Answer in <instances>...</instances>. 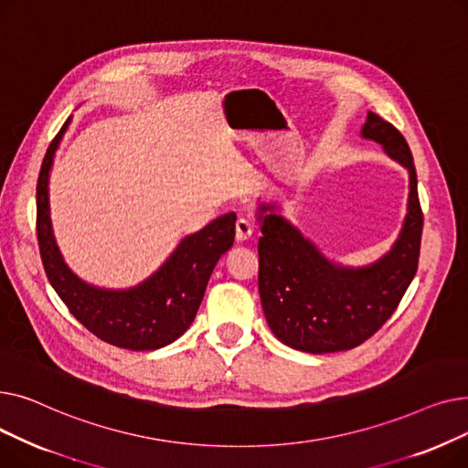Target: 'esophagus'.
Instances as JSON below:
<instances>
[{
    "instance_id": "obj_1",
    "label": "esophagus",
    "mask_w": 468,
    "mask_h": 468,
    "mask_svg": "<svg viewBox=\"0 0 468 468\" xmlns=\"http://www.w3.org/2000/svg\"><path fill=\"white\" fill-rule=\"evenodd\" d=\"M254 233V228L249 219L244 218H239L237 219V226H235V239L237 242H247Z\"/></svg>"
}]
</instances>
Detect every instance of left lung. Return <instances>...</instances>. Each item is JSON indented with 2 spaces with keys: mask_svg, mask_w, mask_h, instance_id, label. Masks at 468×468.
<instances>
[{
  "mask_svg": "<svg viewBox=\"0 0 468 468\" xmlns=\"http://www.w3.org/2000/svg\"><path fill=\"white\" fill-rule=\"evenodd\" d=\"M362 136L383 145L410 172L408 214L388 254L353 269L328 261L273 205H260L258 242L261 307L284 346L323 355L353 349L397 311L420 263L423 212L410 145L397 127L367 112Z\"/></svg>",
  "mask_w": 468,
  "mask_h": 468,
  "instance_id": "left-lung-1",
  "label": "left lung"
}]
</instances>
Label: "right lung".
<instances>
[{
  "label": "right lung",
  "instance_id": "add662e5",
  "mask_svg": "<svg viewBox=\"0 0 468 468\" xmlns=\"http://www.w3.org/2000/svg\"><path fill=\"white\" fill-rule=\"evenodd\" d=\"M69 117L48 145L37 178L36 231L48 282L68 311L98 339L131 351H154L178 339L193 323L212 269L235 240V212L186 237L157 273L129 290L94 288L66 267L48 218V170Z\"/></svg>",
  "mask_w": 468,
  "mask_h": 468
}]
</instances>
